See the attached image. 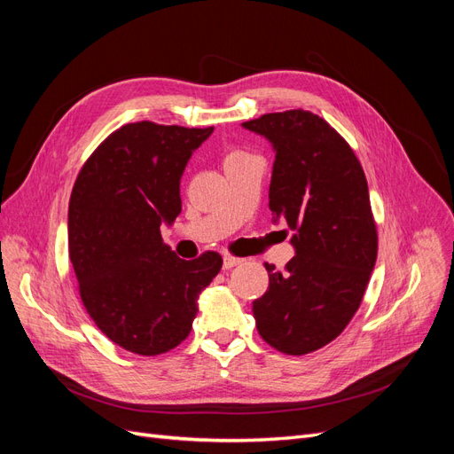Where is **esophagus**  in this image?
Here are the masks:
<instances>
[{
	"instance_id": "34e87169",
	"label": "esophagus",
	"mask_w": 454,
	"mask_h": 454,
	"mask_svg": "<svg viewBox=\"0 0 454 454\" xmlns=\"http://www.w3.org/2000/svg\"><path fill=\"white\" fill-rule=\"evenodd\" d=\"M240 263V259L235 255H225L223 257V269H232Z\"/></svg>"
}]
</instances>
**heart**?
<instances>
[{
    "instance_id": "1",
    "label": "heart",
    "mask_w": 454,
    "mask_h": 454,
    "mask_svg": "<svg viewBox=\"0 0 454 454\" xmlns=\"http://www.w3.org/2000/svg\"><path fill=\"white\" fill-rule=\"evenodd\" d=\"M248 157H252L248 151H242V149H232V151H229L227 153V157H225V164H231V162H237V160H242V159H248Z\"/></svg>"
}]
</instances>
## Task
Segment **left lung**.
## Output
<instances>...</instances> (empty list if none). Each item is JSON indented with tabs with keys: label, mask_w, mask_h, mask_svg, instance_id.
Returning a JSON list of instances; mask_svg holds the SVG:
<instances>
[{
	"label": "left lung",
	"mask_w": 454,
	"mask_h": 454,
	"mask_svg": "<svg viewBox=\"0 0 454 454\" xmlns=\"http://www.w3.org/2000/svg\"><path fill=\"white\" fill-rule=\"evenodd\" d=\"M277 151L270 212L294 231L284 270L265 263L269 290L254 301L259 335L301 356L325 347L348 325L377 261V223L362 164L347 140L305 109L242 122Z\"/></svg>",
	"instance_id": "1"
}]
</instances>
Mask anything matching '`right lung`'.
<instances>
[{
  "label": "right lung",
  "mask_w": 454,
  "mask_h": 454,
  "mask_svg": "<svg viewBox=\"0 0 454 454\" xmlns=\"http://www.w3.org/2000/svg\"><path fill=\"white\" fill-rule=\"evenodd\" d=\"M214 127L129 122L92 151L67 210V250L81 301L100 332L140 356L176 348L193 327L199 294L223 265L162 244L160 223L182 212L180 180Z\"/></svg>",
  "instance_id": "right-lung-1"
}]
</instances>
